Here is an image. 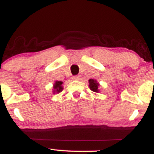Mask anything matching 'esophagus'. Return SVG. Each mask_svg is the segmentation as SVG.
<instances>
[{"label":"esophagus","instance_id":"obj_1","mask_svg":"<svg viewBox=\"0 0 154 154\" xmlns=\"http://www.w3.org/2000/svg\"><path fill=\"white\" fill-rule=\"evenodd\" d=\"M79 79H80V77H79V75L74 76V77H72V79H73V80H79Z\"/></svg>","mask_w":154,"mask_h":154}]
</instances>
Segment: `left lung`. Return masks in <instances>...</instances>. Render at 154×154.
I'll list each match as a JSON object with an SVG mask.
<instances>
[{"label":"left lung","mask_w":154,"mask_h":154,"mask_svg":"<svg viewBox=\"0 0 154 154\" xmlns=\"http://www.w3.org/2000/svg\"><path fill=\"white\" fill-rule=\"evenodd\" d=\"M88 82H89V88L92 91L95 92V93H99L100 90L98 88H99L100 84L97 82L96 79H90Z\"/></svg>","instance_id":"8db88e82"}]
</instances>
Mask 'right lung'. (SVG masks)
Listing matches in <instances>:
<instances>
[{"instance_id":"add662e5","label":"right lung","mask_w":154,"mask_h":154,"mask_svg":"<svg viewBox=\"0 0 154 154\" xmlns=\"http://www.w3.org/2000/svg\"><path fill=\"white\" fill-rule=\"evenodd\" d=\"M63 82L61 81H55L54 86H53V93L56 94V93H59L60 92L62 91L63 86H62Z\"/></svg>"}]
</instances>
